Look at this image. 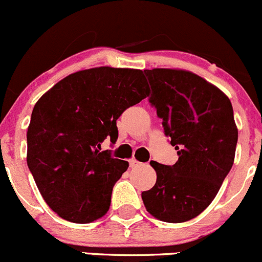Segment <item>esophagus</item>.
Listing matches in <instances>:
<instances>
[{"instance_id": "obj_1", "label": "esophagus", "mask_w": 262, "mask_h": 262, "mask_svg": "<svg viewBox=\"0 0 262 262\" xmlns=\"http://www.w3.org/2000/svg\"><path fill=\"white\" fill-rule=\"evenodd\" d=\"M129 164H130V167H132V168H136V167H138V166H139L140 162L137 161L136 158H132L130 161H129Z\"/></svg>"}]
</instances>
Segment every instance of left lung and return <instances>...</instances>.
Returning a JSON list of instances; mask_svg holds the SVG:
<instances>
[{
	"label": "left lung",
	"mask_w": 262,
	"mask_h": 262,
	"mask_svg": "<svg viewBox=\"0 0 262 262\" xmlns=\"http://www.w3.org/2000/svg\"><path fill=\"white\" fill-rule=\"evenodd\" d=\"M144 73L153 92L150 103L178 161L173 166L150 162L157 181L142 192L143 203L157 220L189 221L211 205L235 161L238 130L232 104L192 71L157 68Z\"/></svg>",
	"instance_id": "1"
}]
</instances>
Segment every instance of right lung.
<instances>
[{
  "mask_svg": "<svg viewBox=\"0 0 262 262\" xmlns=\"http://www.w3.org/2000/svg\"><path fill=\"white\" fill-rule=\"evenodd\" d=\"M148 95L142 70L100 66L70 74L38 99L27 128V166L61 219L89 224L109 211L129 163L101 150V143L117 142L118 118Z\"/></svg>",
  "mask_w": 262,
  "mask_h": 262,
  "instance_id": "add662e5",
  "label": "right lung"
}]
</instances>
